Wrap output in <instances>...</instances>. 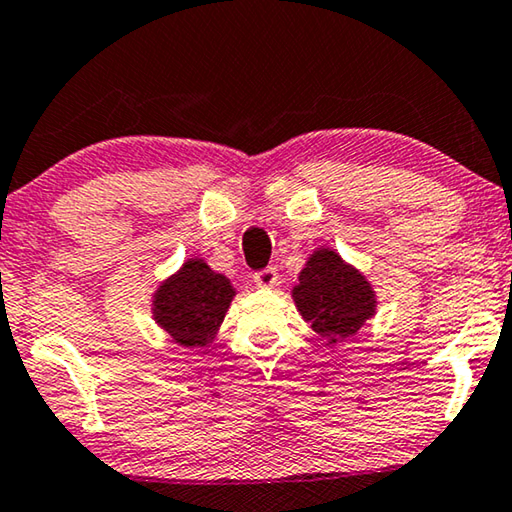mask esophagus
<instances>
[{
	"instance_id": "obj_1",
	"label": "esophagus",
	"mask_w": 512,
	"mask_h": 512,
	"mask_svg": "<svg viewBox=\"0 0 512 512\" xmlns=\"http://www.w3.org/2000/svg\"><path fill=\"white\" fill-rule=\"evenodd\" d=\"M254 283L258 288H274L279 283V272H276V267H265V270L254 274Z\"/></svg>"
}]
</instances>
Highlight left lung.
<instances>
[{
	"mask_svg": "<svg viewBox=\"0 0 512 512\" xmlns=\"http://www.w3.org/2000/svg\"><path fill=\"white\" fill-rule=\"evenodd\" d=\"M290 295L299 315L329 347L356 338L379 306L370 279L331 247H317L308 254Z\"/></svg>",
	"mask_w": 512,
	"mask_h": 512,
	"instance_id": "1",
	"label": "left lung"
}]
</instances>
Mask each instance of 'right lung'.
I'll use <instances>...</instances> for the list:
<instances>
[{
  "mask_svg": "<svg viewBox=\"0 0 512 512\" xmlns=\"http://www.w3.org/2000/svg\"><path fill=\"white\" fill-rule=\"evenodd\" d=\"M238 295L229 276L215 272L201 256L183 261L177 272L158 283L152 317L177 345L208 347L220 333L224 315Z\"/></svg>",
  "mask_w": 512,
  "mask_h": 512,
  "instance_id": "1",
  "label": "right lung"
}]
</instances>
